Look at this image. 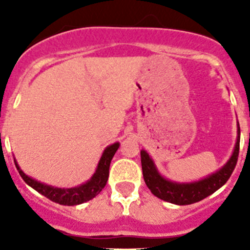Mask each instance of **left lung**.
Here are the masks:
<instances>
[{
    "mask_svg": "<svg viewBox=\"0 0 250 250\" xmlns=\"http://www.w3.org/2000/svg\"><path fill=\"white\" fill-rule=\"evenodd\" d=\"M239 141L240 127L239 123H238L237 143H235L234 151L229 160L219 170L211 173L207 178L191 183L173 182L170 179L164 178L159 173L158 167H156L151 156L147 154L146 150L143 149L140 151V155L145 184L147 185L150 191L155 196H158L159 199L171 203V204L189 205L200 202L207 196L215 193L218 189H220L225 183L228 182L234 167L237 165L238 155H239Z\"/></svg>",
    "mask_w": 250,
    "mask_h": 250,
    "instance_id": "8db88e82",
    "label": "left lung"
}]
</instances>
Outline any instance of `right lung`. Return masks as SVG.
<instances>
[{
    "instance_id": "obj_1",
    "label": "right lung",
    "mask_w": 250,
    "mask_h": 250,
    "mask_svg": "<svg viewBox=\"0 0 250 250\" xmlns=\"http://www.w3.org/2000/svg\"><path fill=\"white\" fill-rule=\"evenodd\" d=\"M119 146H120V144L115 143V144L109 145L106 147L104 150L100 160H99L98 167L95 170L94 175L86 183L74 188L51 187V185L45 184V183L37 182L36 179H32L22 171L21 167L17 164L16 159H15V164H16L20 175L25 180L26 184L30 185L31 188H34L35 190L39 191L40 194H42L43 196L48 198L52 202L57 203V204L68 205V207L70 205H79L91 200L92 198H95L103 190L104 187L107 183V179H109L110 163L114 158L115 152L118 151Z\"/></svg>"
}]
</instances>
